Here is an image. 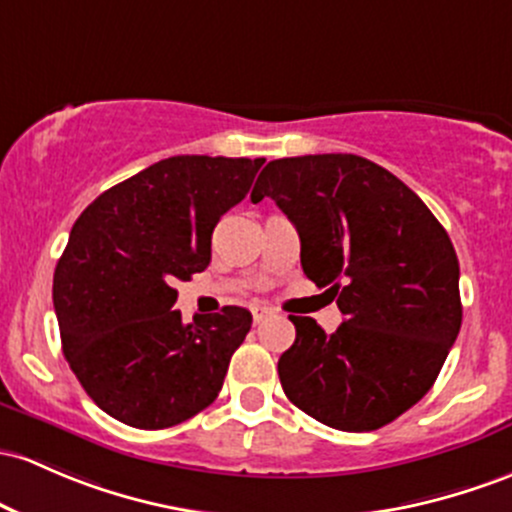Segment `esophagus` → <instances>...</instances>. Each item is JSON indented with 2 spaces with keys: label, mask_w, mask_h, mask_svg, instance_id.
I'll use <instances>...</instances> for the list:
<instances>
[{
  "label": "esophagus",
  "mask_w": 512,
  "mask_h": 512,
  "mask_svg": "<svg viewBox=\"0 0 512 512\" xmlns=\"http://www.w3.org/2000/svg\"><path fill=\"white\" fill-rule=\"evenodd\" d=\"M272 308H267V306H255L252 308V320H255V325H260L262 320H267L269 316H272Z\"/></svg>",
  "instance_id": "esophagus-1"
}]
</instances>
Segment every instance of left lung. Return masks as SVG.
<instances>
[{"label":"left lung","mask_w":512,"mask_h":512,"mask_svg":"<svg viewBox=\"0 0 512 512\" xmlns=\"http://www.w3.org/2000/svg\"><path fill=\"white\" fill-rule=\"evenodd\" d=\"M265 196L299 230L303 274L330 286L345 316L333 335L289 316L296 340L277 367L286 398L328 428H384L432 389L462 328L447 230L413 189L359 155L272 160L250 199Z\"/></svg>","instance_id":"obj_1"}]
</instances>
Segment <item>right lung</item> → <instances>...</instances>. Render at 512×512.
<instances>
[{"label": "right lung", "instance_id": "1", "mask_svg": "<svg viewBox=\"0 0 512 512\" xmlns=\"http://www.w3.org/2000/svg\"><path fill=\"white\" fill-rule=\"evenodd\" d=\"M265 157L174 155L97 196L53 277L63 352L104 413L140 430L184 423L216 401L247 308L184 325L177 279L211 262V235L245 199Z\"/></svg>", "mask_w": 512, "mask_h": 512}]
</instances>
